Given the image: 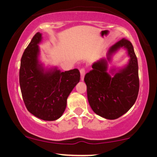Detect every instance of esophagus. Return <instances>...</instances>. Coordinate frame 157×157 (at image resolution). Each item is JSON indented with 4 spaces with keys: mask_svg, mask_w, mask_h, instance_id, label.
Returning a JSON list of instances; mask_svg holds the SVG:
<instances>
[{
    "mask_svg": "<svg viewBox=\"0 0 157 157\" xmlns=\"http://www.w3.org/2000/svg\"><path fill=\"white\" fill-rule=\"evenodd\" d=\"M79 72H80L81 80H83L84 77H85V68H81V69L79 70Z\"/></svg>",
    "mask_w": 157,
    "mask_h": 157,
    "instance_id": "1",
    "label": "esophagus"
}]
</instances>
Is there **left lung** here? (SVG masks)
<instances>
[{"mask_svg": "<svg viewBox=\"0 0 157 157\" xmlns=\"http://www.w3.org/2000/svg\"><path fill=\"white\" fill-rule=\"evenodd\" d=\"M122 47L127 48L130 57L127 67L111 77L107 72V60L101 59L92 65V70L84 78L90 107L97 114L108 120H115L129 111L140 90L138 62L131 42L123 38L112 45L107 59Z\"/></svg>", "mask_w": 157, "mask_h": 157, "instance_id": "left-lung-1", "label": "left lung"}]
</instances>
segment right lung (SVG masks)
<instances>
[{"instance_id":"add662e5","label":"right lung","mask_w":157,"mask_h":157,"mask_svg":"<svg viewBox=\"0 0 157 157\" xmlns=\"http://www.w3.org/2000/svg\"><path fill=\"white\" fill-rule=\"evenodd\" d=\"M41 34L37 33L25 48L21 57L19 71L20 87L27 109L32 114L45 121L60 117L67 105L70 92L79 82L78 69L60 72H44L38 64V44Z\"/></svg>"}]
</instances>
